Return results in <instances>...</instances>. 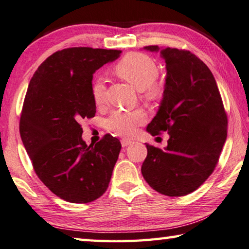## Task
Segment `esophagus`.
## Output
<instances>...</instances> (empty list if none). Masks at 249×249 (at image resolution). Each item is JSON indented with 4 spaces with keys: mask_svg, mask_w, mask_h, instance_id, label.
I'll return each mask as SVG.
<instances>
[{
    "mask_svg": "<svg viewBox=\"0 0 249 249\" xmlns=\"http://www.w3.org/2000/svg\"><path fill=\"white\" fill-rule=\"evenodd\" d=\"M121 143H122V146H123V147H126V146H128V145L132 144V141L131 140H127V139H123V140L121 141Z\"/></svg>",
    "mask_w": 249,
    "mask_h": 249,
    "instance_id": "esophagus-1",
    "label": "esophagus"
}]
</instances>
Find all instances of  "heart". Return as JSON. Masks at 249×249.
<instances>
[{
  "label": "heart",
  "mask_w": 249,
  "mask_h": 249,
  "mask_svg": "<svg viewBox=\"0 0 249 249\" xmlns=\"http://www.w3.org/2000/svg\"><path fill=\"white\" fill-rule=\"evenodd\" d=\"M114 73L118 77L142 90L143 96L147 100H159L163 96L164 89L160 83L156 82L159 77V66L156 62L143 53H128L114 66ZM92 96L96 105H103L107 98L106 85L102 78H95L92 83ZM146 121V114L140 108L132 110L118 109L110 114L106 120V127L108 131L118 136L129 137L136 132L137 126Z\"/></svg>",
  "instance_id": "obj_1"
}]
</instances>
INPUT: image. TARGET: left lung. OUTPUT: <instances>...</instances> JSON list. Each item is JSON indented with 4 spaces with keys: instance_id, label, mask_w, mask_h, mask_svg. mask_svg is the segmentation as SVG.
Here are the masks:
<instances>
[{
    "instance_id": "8db88e82",
    "label": "left lung",
    "mask_w": 249,
    "mask_h": 249,
    "mask_svg": "<svg viewBox=\"0 0 249 249\" xmlns=\"http://www.w3.org/2000/svg\"><path fill=\"white\" fill-rule=\"evenodd\" d=\"M145 50L159 52L157 45ZM166 83L159 112L147 125L153 136L169 134L165 149L146 144L142 174L160 194L177 197L196 191L218 163L227 137V115L211 70L195 54L160 50Z\"/></svg>"
}]
</instances>
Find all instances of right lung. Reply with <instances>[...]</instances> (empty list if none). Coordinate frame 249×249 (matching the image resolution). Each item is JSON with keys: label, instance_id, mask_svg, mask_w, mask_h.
<instances>
[{"label": "right lung", "instance_id": "add662e5", "mask_svg": "<svg viewBox=\"0 0 249 249\" xmlns=\"http://www.w3.org/2000/svg\"><path fill=\"white\" fill-rule=\"evenodd\" d=\"M121 53L64 49L47 57L31 78L19 134L38 178L66 202H93L108 187L121 142L106 134L94 146L86 145L80 122L96 113L90 90L93 74Z\"/></svg>", "mask_w": 249, "mask_h": 249}]
</instances>
